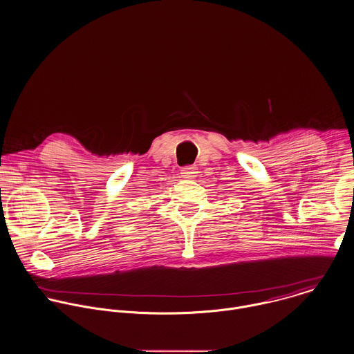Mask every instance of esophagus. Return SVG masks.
Wrapping results in <instances>:
<instances>
[{
    "instance_id": "esophagus-1",
    "label": "esophagus",
    "mask_w": 354,
    "mask_h": 354,
    "mask_svg": "<svg viewBox=\"0 0 354 354\" xmlns=\"http://www.w3.org/2000/svg\"><path fill=\"white\" fill-rule=\"evenodd\" d=\"M182 176L183 178H193L198 174V168L196 165H186L182 168Z\"/></svg>"
}]
</instances>
